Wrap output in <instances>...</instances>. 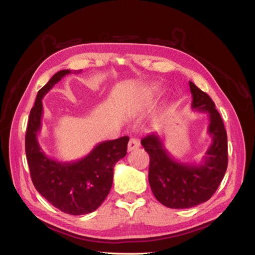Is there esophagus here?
Returning a JSON list of instances; mask_svg holds the SVG:
<instances>
[{"label": "esophagus", "mask_w": 255, "mask_h": 255, "mask_svg": "<svg viewBox=\"0 0 255 255\" xmlns=\"http://www.w3.org/2000/svg\"><path fill=\"white\" fill-rule=\"evenodd\" d=\"M139 145H140V143H139V141H138V139H136V138H130L128 141V152L135 151L139 148Z\"/></svg>", "instance_id": "34e87169"}]
</instances>
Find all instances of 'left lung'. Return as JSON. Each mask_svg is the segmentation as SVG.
I'll use <instances>...</instances> for the list:
<instances>
[{
  "instance_id": "left-lung-1",
  "label": "left lung",
  "mask_w": 255,
  "mask_h": 255,
  "mask_svg": "<svg viewBox=\"0 0 255 255\" xmlns=\"http://www.w3.org/2000/svg\"><path fill=\"white\" fill-rule=\"evenodd\" d=\"M194 111L210 118L208 134L212 144L201 164H184L165 149L157 134H149L141 144L150 156L149 183L153 195L170 208H189L210 200L217 190L228 167V137L221 116L207 94L189 82Z\"/></svg>"
}]
</instances>
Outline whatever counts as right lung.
<instances>
[{"instance_id":"add662e5","label":"right lung","mask_w":255,"mask_h":255,"mask_svg":"<svg viewBox=\"0 0 255 255\" xmlns=\"http://www.w3.org/2000/svg\"><path fill=\"white\" fill-rule=\"evenodd\" d=\"M69 73L71 70L58 71L38 91L28 117L25 153L37 191L61 212L85 215L96 211L109 195L114 167L127 155L129 138L123 136L100 142L88 155L71 163H61L45 155L37 139L41 128L42 98Z\"/></svg>"}]
</instances>
